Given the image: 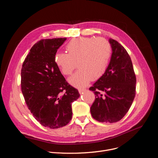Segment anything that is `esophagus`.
<instances>
[{"instance_id": "34e87169", "label": "esophagus", "mask_w": 158, "mask_h": 158, "mask_svg": "<svg viewBox=\"0 0 158 158\" xmlns=\"http://www.w3.org/2000/svg\"><path fill=\"white\" fill-rule=\"evenodd\" d=\"M85 91V89H78V92L80 94H82Z\"/></svg>"}]
</instances>
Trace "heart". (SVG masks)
Segmentation results:
<instances>
[{"label":"heart","instance_id":"obj_1","mask_svg":"<svg viewBox=\"0 0 158 158\" xmlns=\"http://www.w3.org/2000/svg\"><path fill=\"white\" fill-rule=\"evenodd\" d=\"M65 49L66 53L57 52L54 61L64 75H70L77 64L79 69L69 79L72 85L84 86L92 79L98 80L106 73L111 55V45L106 40L101 37L74 38Z\"/></svg>","mask_w":158,"mask_h":158}]
</instances>
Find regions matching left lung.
<instances>
[{"mask_svg": "<svg viewBox=\"0 0 158 158\" xmlns=\"http://www.w3.org/2000/svg\"><path fill=\"white\" fill-rule=\"evenodd\" d=\"M112 55L106 73L89 88L95 95L90 107L92 117L102 123H116L125 115L136 94V75L126 49L109 39ZM104 93V94L102 93Z\"/></svg>", "mask_w": 158, "mask_h": 158, "instance_id": "1", "label": "left lung"}]
</instances>
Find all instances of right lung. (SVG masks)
<instances>
[{"label":"right lung","mask_w":158,"mask_h":158,"mask_svg":"<svg viewBox=\"0 0 158 158\" xmlns=\"http://www.w3.org/2000/svg\"><path fill=\"white\" fill-rule=\"evenodd\" d=\"M66 38L41 40L31 47L22 64L21 88L27 106L41 125L63 127L73 115L72 103L80 94L66 82L55 63L57 49Z\"/></svg>","instance_id":"obj_1"}]
</instances>
